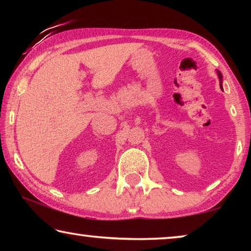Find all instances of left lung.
Masks as SVG:
<instances>
[{
    "label": "left lung",
    "mask_w": 251,
    "mask_h": 251,
    "mask_svg": "<svg viewBox=\"0 0 251 251\" xmlns=\"http://www.w3.org/2000/svg\"><path fill=\"white\" fill-rule=\"evenodd\" d=\"M217 75H218V78H219V84H221V89L223 90V75L219 71H217Z\"/></svg>",
    "instance_id": "left-lung-1"
}]
</instances>
